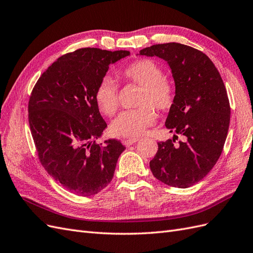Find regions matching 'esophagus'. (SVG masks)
<instances>
[{"instance_id": "obj_1", "label": "esophagus", "mask_w": 253, "mask_h": 253, "mask_svg": "<svg viewBox=\"0 0 253 253\" xmlns=\"http://www.w3.org/2000/svg\"><path fill=\"white\" fill-rule=\"evenodd\" d=\"M137 141H138V138H129V139H125L122 141V143H124L126 147H131L132 144L136 143Z\"/></svg>"}]
</instances>
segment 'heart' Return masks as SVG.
<instances>
[{"mask_svg":"<svg viewBox=\"0 0 253 253\" xmlns=\"http://www.w3.org/2000/svg\"><path fill=\"white\" fill-rule=\"evenodd\" d=\"M124 79L138 84L141 91L137 105L138 109L125 111L111 125L112 133L117 137L137 138L145 129L154 125L158 110L169 108L173 100V89L164 79L159 65L152 60H138L120 72ZM95 100L102 113L112 116L118 109V91L112 79L103 78L95 90Z\"/></svg>","mask_w":253,"mask_h":253,"instance_id":"obj_1","label":"heart"}]
</instances>
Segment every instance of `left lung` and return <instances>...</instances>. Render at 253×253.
<instances>
[{"mask_svg":"<svg viewBox=\"0 0 253 253\" xmlns=\"http://www.w3.org/2000/svg\"><path fill=\"white\" fill-rule=\"evenodd\" d=\"M140 56L158 57L171 68L175 96L166 119L170 132L183 140L158 142L150 162L153 175L175 188L201 181L218 160L230 124V104L225 84L208 56L180 43L152 45Z\"/></svg>","mask_w":253,"mask_h":253,"instance_id":"1","label":"left lung"}]
</instances>
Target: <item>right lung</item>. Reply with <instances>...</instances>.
Returning <instances> with one entry per match:
<instances>
[{
    "mask_svg": "<svg viewBox=\"0 0 253 253\" xmlns=\"http://www.w3.org/2000/svg\"><path fill=\"white\" fill-rule=\"evenodd\" d=\"M127 50L81 48L55 61L36 83L28 121L39 159L47 173L70 192L90 196L111 182L126 147L109 139L98 144L106 126L95 90L110 64Z\"/></svg>",
    "mask_w": 253,
    "mask_h": 253,
    "instance_id": "add662e5",
    "label": "right lung"
}]
</instances>
